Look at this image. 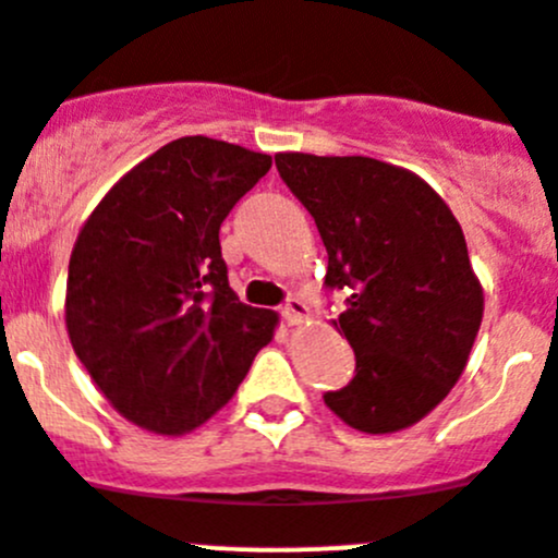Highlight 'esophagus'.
Instances as JSON below:
<instances>
[{
	"mask_svg": "<svg viewBox=\"0 0 558 558\" xmlns=\"http://www.w3.org/2000/svg\"><path fill=\"white\" fill-rule=\"evenodd\" d=\"M280 316H283L286 325H303V322L308 319V305H305L300 296H291L289 303L280 308Z\"/></svg>",
	"mask_w": 558,
	"mask_h": 558,
	"instance_id": "esophagus-1",
	"label": "esophagus"
}]
</instances>
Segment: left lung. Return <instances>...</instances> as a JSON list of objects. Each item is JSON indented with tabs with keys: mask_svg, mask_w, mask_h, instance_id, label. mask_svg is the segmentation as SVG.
Segmentation results:
<instances>
[{
	"mask_svg": "<svg viewBox=\"0 0 558 558\" xmlns=\"http://www.w3.org/2000/svg\"><path fill=\"white\" fill-rule=\"evenodd\" d=\"M280 179L327 247L325 283L347 289L332 319L355 350V377L325 393L352 429H408L465 372L484 291L446 201L410 170L368 156H275Z\"/></svg>",
	"mask_w": 558,
	"mask_h": 558,
	"instance_id": "8db88e82",
	"label": "left lung"
}]
</instances>
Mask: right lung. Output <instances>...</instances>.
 <instances>
[{
  "label": "right lung",
  "instance_id": "add662e5",
  "mask_svg": "<svg viewBox=\"0 0 558 558\" xmlns=\"http://www.w3.org/2000/svg\"><path fill=\"white\" fill-rule=\"evenodd\" d=\"M272 156L181 137L134 165L76 236L65 289L71 347L140 429L184 435L236 393L278 314L239 303L220 226Z\"/></svg>",
  "mask_w": 558,
  "mask_h": 558
}]
</instances>
